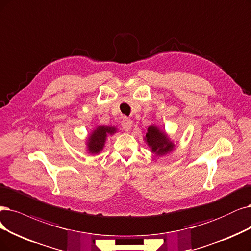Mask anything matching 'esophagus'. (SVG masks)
Segmentation results:
<instances>
[{
    "label": "esophagus",
    "mask_w": 251,
    "mask_h": 251,
    "mask_svg": "<svg viewBox=\"0 0 251 251\" xmlns=\"http://www.w3.org/2000/svg\"><path fill=\"white\" fill-rule=\"evenodd\" d=\"M122 127L125 131H130V129L132 127V120L131 119H128V118H125L123 121H122Z\"/></svg>",
    "instance_id": "obj_1"
}]
</instances>
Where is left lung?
<instances>
[{
	"label": "left lung",
	"mask_w": 251,
	"mask_h": 251,
	"mask_svg": "<svg viewBox=\"0 0 251 251\" xmlns=\"http://www.w3.org/2000/svg\"><path fill=\"white\" fill-rule=\"evenodd\" d=\"M145 141L151 148V151L157 156H162L173 151L175 145L169 138L168 134L155 126L151 125L148 127Z\"/></svg>",
	"instance_id": "obj_1"
}]
</instances>
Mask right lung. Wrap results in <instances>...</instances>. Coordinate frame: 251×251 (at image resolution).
<instances>
[{
	"mask_svg": "<svg viewBox=\"0 0 251 251\" xmlns=\"http://www.w3.org/2000/svg\"><path fill=\"white\" fill-rule=\"evenodd\" d=\"M117 129L116 127L110 126H98L96 129L93 130V132L88 137L87 148L88 151L91 154H98L102 151L106 141V137L116 133Z\"/></svg>",
	"mask_w": 251,
	"mask_h": 251,
	"instance_id": "right-lung-1",
	"label": "right lung"
}]
</instances>
